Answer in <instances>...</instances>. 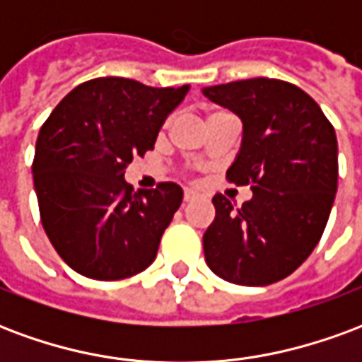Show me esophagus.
Segmentation results:
<instances>
[{
  "instance_id": "34e87169",
  "label": "esophagus",
  "mask_w": 362,
  "mask_h": 362,
  "mask_svg": "<svg viewBox=\"0 0 362 362\" xmlns=\"http://www.w3.org/2000/svg\"><path fill=\"white\" fill-rule=\"evenodd\" d=\"M194 199H197L196 192H194V189H186V192H184V204H189V202H194Z\"/></svg>"
}]
</instances>
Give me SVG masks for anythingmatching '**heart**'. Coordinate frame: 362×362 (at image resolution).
<instances>
[{"label": "heart", "mask_w": 362, "mask_h": 362, "mask_svg": "<svg viewBox=\"0 0 362 362\" xmlns=\"http://www.w3.org/2000/svg\"><path fill=\"white\" fill-rule=\"evenodd\" d=\"M219 114H227V112H213L209 118H213V116H219ZM165 127H168V122H166V124H165Z\"/></svg>", "instance_id": "obj_1"}]
</instances>
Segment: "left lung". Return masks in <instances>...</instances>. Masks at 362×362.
<instances>
[{
  "label": "left lung",
  "instance_id": "8db88e82",
  "mask_svg": "<svg viewBox=\"0 0 362 362\" xmlns=\"http://www.w3.org/2000/svg\"><path fill=\"white\" fill-rule=\"evenodd\" d=\"M204 95L243 119L227 180L252 189L240 207L213 197L205 262L236 285H272L310 256L326 228L337 192L335 129L312 96L281 79L215 85Z\"/></svg>",
  "mask_w": 362,
  "mask_h": 362
}]
</instances>
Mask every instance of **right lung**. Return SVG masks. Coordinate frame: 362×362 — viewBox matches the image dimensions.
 Returning <instances> with one entry per match:
<instances>
[{"label":"right lung","instance_id":"1","mask_svg":"<svg viewBox=\"0 0 362 362\" xmlns=\"http://www.w3.org/2000/svg\"><path fill=\"white\" fill-rule=\"evenodd\" d=\"M188 89L98 77L64 96L42 124L33 160L40 221L71 269L118 281L153 264L182 189L158 182L135 194L124 173L153 149Z\"/></svg>","mask_w":362,"mask_h":362}]
</instances>
